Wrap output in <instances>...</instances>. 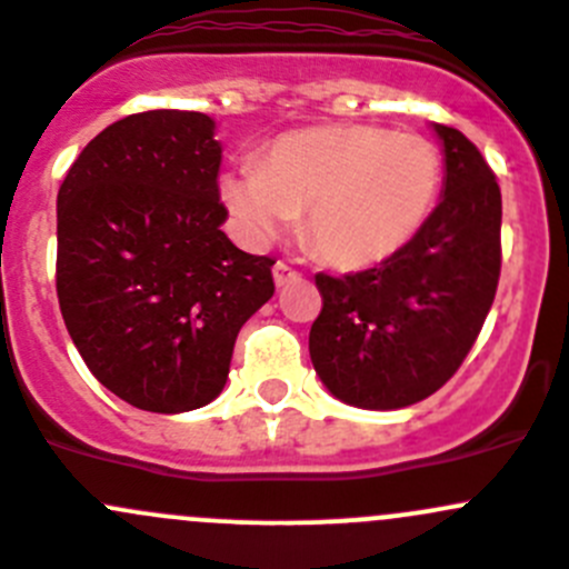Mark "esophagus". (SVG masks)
<instances>
[{
  "label": "esophagus",
  "instance_id": "obj_1",
  "mask_svg": "<svg viewBox=\"0 0 569 569\" xmlns=\"http://www.w3.org/2000/svg\"><path fill=\"white\" fill-rule=\"evenodd\" d=\"M299 270L290 268L288 262H276L273 264V281H276V288H288V284H293L296 279H299Z\"/></svg>",
  "mask_w": 569,
  "mask_h": 569
}]
</instances>
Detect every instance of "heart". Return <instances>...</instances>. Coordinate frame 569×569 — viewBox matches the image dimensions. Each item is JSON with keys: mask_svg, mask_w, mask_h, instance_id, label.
<instances>
[{"mask_svg": "<svg viewBox=\"0 0 569 569\" xmlns=\"http://www.w3.org/2000/svg\"><path fill=\"white\" fill-rule=\"evenodd\" d=\"M441 153L419 133L323 126L276 139L262 167L220 178L237 229L270 242L305 212V240L327 264L366 270L402 251L441 192Z\"/></svg>", "mask_w": 569, "mask_h": 569, "instance_id": "obj_1", "label": "heart"}]
</instances>
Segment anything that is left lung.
<instances>
[{
    "label": "left lung",
    "instance_id": "obj_1",
    "mask_svg": "<svg viewBox=\"0 0 569 569\" xmlns=\"http://www.w3.org/2000/svg\"><path fill=\"white\" fill-rule=\"evenodd\" d=\"M432 131L443 192L425 229L380 268L316 276L323 307L310 329L312 366L355 408L397 410L436 393L461 369L497 293V178L461 131Z\"/></svg>",
    "mask_w": 569,
    "mask_h": 569
}]
</instances>
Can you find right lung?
<instances>
[{
    "instance_id": "right-lung-1",
    "label": "right lung",
    "mask_w": 569,
    "mask_h": 569,
    "mask_svg": "<svg viewBox=\"0 0 569 569\" xmlns=\"http://www.w3.org/2000/svg\"><path fill=\"white\" fill-rule=\"evenodd\" d=\"M214 119L131 113L97 133L58 189L56 288L91 375L150 413L220 397L242 323L273 296L270 257L220 226Z\"/></svg>"
}]
</instances>
